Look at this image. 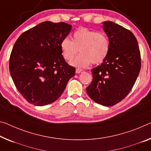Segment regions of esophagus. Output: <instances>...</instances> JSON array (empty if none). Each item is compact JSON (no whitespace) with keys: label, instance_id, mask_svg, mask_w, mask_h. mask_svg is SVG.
I'll list each match as a JSON object with an SVG mask.
<instances>
[{"label":"esophagus","instance_id":"obj_1","mask_svg":"<svg viewBox=\"0 0 151 151\" xmlns=\"http://www.w3.org/2000/svg\"><path fill=\"white\" fill-rule=\"evenodd\" d=\"M82 71V69H79V68H78V69H76V73H81Z\"/></svg>","mask_w":151,"mask_h":151}]
</instances>
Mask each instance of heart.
Listing matches in <instances>:
<instances>
[{
  "label": "heart",
  "instance_id": "1",
  "mask_svg": "<svg viewBox=\"0 0 151 151\" xmlns=\"http://www.w3.org/2000/svg\"><path fill=\"white\" fill-rule=\"evenodd\" d=\"M62 55L67 61H71L79 49V54L70 65L78 68H86L90 64L103 62L109 52V40L105 34L89 29L80 28L74 32L71 40L63 39L60 43Z\"/></svg>",
  "mask_w": 151,
  "mask_h": 151
}]
</instances>
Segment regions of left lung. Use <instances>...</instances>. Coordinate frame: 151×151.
Listing matches in <instances>:
<instances>
[{
	"label": "left lung",
	"mask_w": 151,
	"mask_h": 151,
	"mask_svg": "<svg viewBox=\"0 0 151 151\" xmlns=\"http://www.w3.org/2000/svg\"><path fill=\"white\" fill-rule=\"evenodd\" d=\"M103 24L109 52L101 65L91 70L93 78L86 92L96 103L111 106L122 101L134 86L141 68L140 52L129 30L109 21Z\"/></svg>",
	"instance_id": "left-lung-1"
}]
</instances>
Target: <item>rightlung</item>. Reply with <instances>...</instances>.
<instances>
[{
	"mask_svg": "<svg viewBox=\"0 0 151 151\" xmlns=\"http://www.w3.org/2000/svg\"><path fill=\"white\" fill-rule=\"evenodd\" d=\"M71 27L64 22H44L24 32L15 42L9 71L18 91L32 105L53 103L75 75L76 69L65 61L60 48Z\"/></svg>",
	"mask_w": 151,
	"mask_h": 151,
	"instance_id": "right-lung-1",
	"label": "right lung"
}]
</instances>
